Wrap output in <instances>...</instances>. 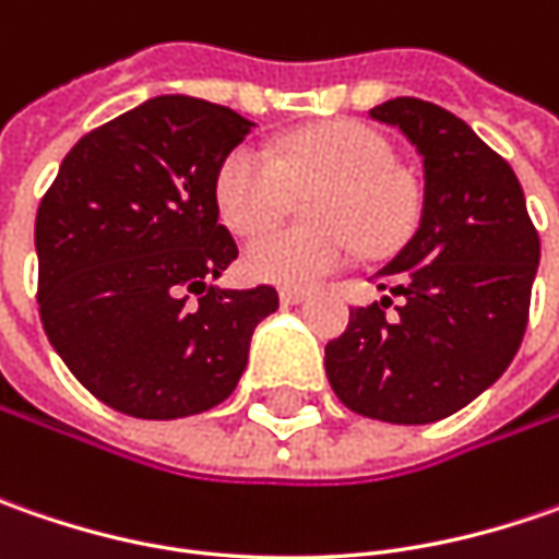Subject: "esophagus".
<instances>
[{
  "instance_id": "34e87169",
  "label": "esophagus",
  "mask_w": 559,
  "mask_h": 559,
  "mask_svg": "<svg viewBox=\"0 0 559 559\" xmlns=\"http://www.w3.org/2000/svg\"><path fill=\"white\" fill-rule=\"evenodd\" d=\"M308 298V292H301V289H283L280 292V301L283 305H301Z\"/></svg>"
}]
</instances>
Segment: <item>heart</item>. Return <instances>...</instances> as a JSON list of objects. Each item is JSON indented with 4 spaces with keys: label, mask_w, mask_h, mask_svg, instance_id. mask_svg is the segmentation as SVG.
<instances>
[{
    "label": "heart",
    "mask_w": 559,
    "mask_h": 559,
    "mask_svg": "<svg viewBox=\"0 0 559 559\" xmlns=\"http://www.w3.org/2000/svg\"><path fill=\"white\" fill-rule=\"evenodd\" d=\"M308 195L313 226H283L246 248V273L273 286H317L342 270L355 246L385 258L404 246L419 217V186L392 162L389 140L360 120H330L292 133L276 155L239 142L214 174V204L233 233L254 236Z\"/></svg>",
    "instance_id": "obj_1"
}]
</instances>
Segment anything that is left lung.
Instances as JSON below:
<instances>
[{"mask_svg":"<svg viewBox=\"0 0 559 559\" xmlns=\"http://www.w3.org/2000/svg\"><path fill=\"white\" fill-rule=\"evenodd\" d=\"M370 118L423 155V217L379 289L326 345V376L360 417L419 426L451 417L504 373L528 323L538 229L513 167L461 118L423 98H392Z\"/></svg>","mask_w":559,"mask_h":559,"instance_id":"8db88e82","label":"left lung"}]
</instances>
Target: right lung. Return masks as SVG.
Listing matches in <instances>:
<instances>
[{"mask_svg": "<svg viewBox=\"0 0 559 559\" xmlns=\"http://www.w3.org/2000/svg\"><path fill=\"white\" fill-rule=\"evenodd\" d=\"M251 127L204 98H148L76 142L39 202L43 330L80 385L127 417L217 407L280 308L273 286H207L239 254L217 224L214 174Z\"/></svg>", "mask_w": 559, "mask_h": 559, "instance_id": "1", "label": "right lung"}]
</instances>
